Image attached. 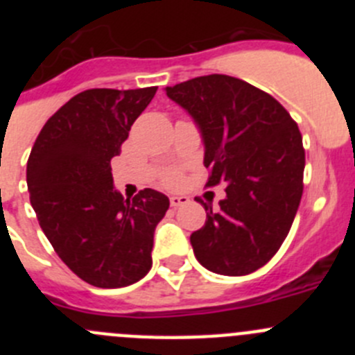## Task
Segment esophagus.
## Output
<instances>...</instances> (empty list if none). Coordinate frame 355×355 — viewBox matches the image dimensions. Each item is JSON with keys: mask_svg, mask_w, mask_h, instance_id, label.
<instances>
[{"mask_svg": "<svg viewBox=\"0 0 355 355\" xmlns=\"http://www.w3.org/2000/svg\"><path fill=\"white\" fill-rule=\"evenodd\" d=\"M188 197L187 196H171V206L178 208V206H184L188 205Z\"/></svg>", "mask_w": 355, "mask_h": 355, "instance_id": "obj_1", "label": "esophagus"}]
</instances>
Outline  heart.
<instances>
[{"instance_id":"b5f03b06","label":"heart","mask_w":355,"mask_h":355,"mask_svg":"<svg viewBox=\"0 0 355 355\" xmlns=\"http://www.w3.org/2000/svg\"><path fill=\"white\" fill-rule=\"evenodd\" d=\"M165 181H167V183H175V181H178V174H175V172H171V174H167Z\"/></svg>"}]
</instances>
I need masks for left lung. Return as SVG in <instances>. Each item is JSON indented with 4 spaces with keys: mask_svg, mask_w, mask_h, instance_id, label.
Returning a JSON list of instances; mask_svg holds the SVG:
<instances>
[{
    "mask_svg": "<svg viewBox=\"0 0 355 355\" xmlns=\"http://www.w3.org/2000/svg\"><path fill=\"white\" fill-rule=\"evenodd\" d=\"M205 144L208 187L225 183L206 224L190 234L197 261L220 275L258 270L286 238L302 197V135L270 94L225 74L165 87Z\"/></svg>",
    "mask_w": 355,
    "mask_h": 355,
    "instance_id": "8db88e82",
    "label": "left lung"
}]
</instances>
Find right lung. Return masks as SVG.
Instances as JSON below:
<instances>
[{"label": "right lung", "instance_id": "1", "mask_svg": "<svg viewBox=\"0 0 355 355\" xmlns=\"http://www.w3.org/2000/svg\"><path fill=\"white\" fill-rule=\"evenodd\" d=\"M158 87L90 89L69 99L37 137L26 165L30 202L58 258L85 283L122 288L153 266L155 229L168 197L124 199L110 159L121 153Z\"/></svg>", "mask_w": 355, "mask_h": 355}]
</instances>
